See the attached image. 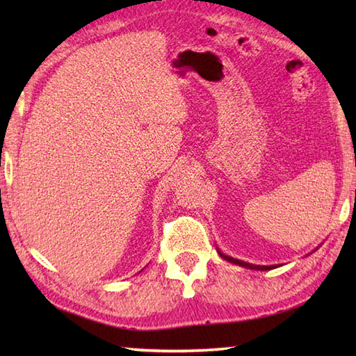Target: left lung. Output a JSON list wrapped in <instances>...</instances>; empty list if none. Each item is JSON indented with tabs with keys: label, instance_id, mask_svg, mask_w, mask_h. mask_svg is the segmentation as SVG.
<instances>
[{
	"label": "left lung",
	"instance_id": "obj_1",
	"mask_svg": "<svg viewBox=\"0 0 356 356\" xmlns=\"http://www.w3.org/2000/svg\"><path fill=\"white\" fill-rule=\"evenodd\" d=\"M217 252H218V255L222 257L223 260H226V261H229V263H232V264H237V266H241V268H246V269H252V270H270V269H274V268H277V264H274V266H260V264H252V263H248V261H243V260H238V259H234V257H229V255H226V254H223L220 249L217 248Z\"/></svg>",
	"mask_w": 356,
	"mask_h": 356
}]
</instances>
